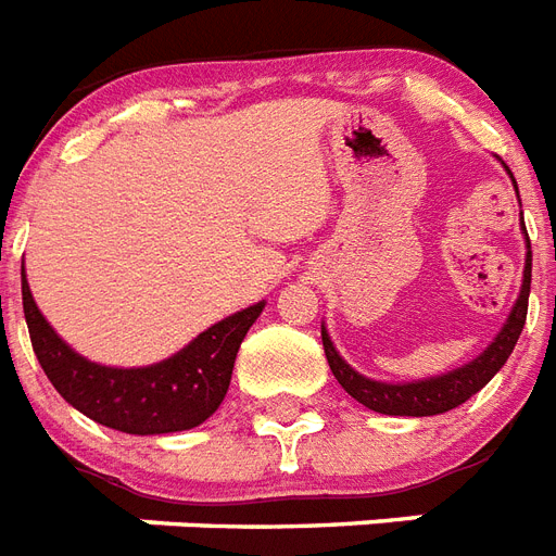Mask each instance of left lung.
I'll list each match as a JSON object with an SVG mask.
<instances>
[{"mask_svg":"<svg viewBox=\"0 0 556 556\" xmlns=\"http://www.w3.org/2000/svg\"><path fill=\"white\" fill-rule=\"evenodd\" d=\"M510 175V168L505 166ZM514 180V175H510ZM517 189V180H514ZM519 198V192H517ZM522 235H526V266H522V287L519 295L510 306L508 318H505L503 330L496 332L494 341L488 344L477 358H470L468 364H462L456 370L439 372L430 379L416 381H379L367 379L364 372L353 370L344 358L339 355L336 344H332L330 332L321 324V341L327 362H330L332 376L339 379V384L348 390L350 396L358 404H364L367 410L384 413V416H439L459 407L462 402H468L473 393L485 388L488 381L494 379L496 372L503 370V364L508 362V355L517 348V339L522 327H526L528 313V292H531V243H528L526 224H522Z\"/></svg>","mask_w":556,"mask_h":556,"instance_id":"left-lung-1","label":"left lung"}]
</instances>
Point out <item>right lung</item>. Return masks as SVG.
I'll return each mask as SVG.
<instances>
[{"label": "right lung", "instance_id": "right-lung-1", "mask_svg": "<svg viewBox=\"0 0 556 556\" xmlns=\"http://www.w3.org/2000/svg\"><path fill=\"white\" fill-rule=\"evenodd\" d=\"M22 306L30 344L42 370L65 402L105 428L157 437L192 430L220 407L232 381L235 355L264 313L266 301L247 306L212 324L184 350L146 367L97 364L62 341L30 295L22 266Z\"/></svg>", "mask_w": 556, "mask_h": 556}]
</instances>
